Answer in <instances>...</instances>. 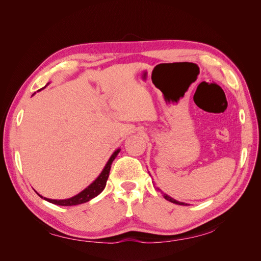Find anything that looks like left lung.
I'll return each instance as SVG.
<instances>
[{
	"mask_svg": "<svg viewBox=\"0 0 261 261\" xmlns=\"http://www.w3.org/2000/svg\"><path fill=\"white\" fill-rule=\"evenodd\" d=\"M163 197L167 200H169V201H171V202H173V203H176V204H181V206H183V204H185L184 202H179V201H177V200H175V199H173V198H171L170 196H168V195H165V194H163Z\"/></svg>",
	"mask_w": 261,
	"mask_h": 261,
	"instance_id": "obj_1",
	"label": "left lung"
}]
</instances>
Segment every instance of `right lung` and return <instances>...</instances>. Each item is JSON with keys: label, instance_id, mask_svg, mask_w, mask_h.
I'll return each mask as SVG.
<instances>
[{"label": "right lung", "instance_id": "add662e5", "mask_svg": "<svg viewBox=\"0 0 261 261\" xmlns=\"http://www.w3.org/2000/svg\"><path fill=\"white\" fill-rule=\"evenodd\" d=\"M118 152H120V149H117L116 151L111 155V158L109 159L103 171L101 172V174L97 177V179L94 180L93 183H91L86 189H84L82 193L72 197V198L64 199V200H55V199H49V198H44V199L46 201L51 202V203L59 204V206H76V204H81V203L87 202V201H89L90 199L94 198V197L98 196L105 189L108 177H109L110 170H111V164H112L113 160L116 158V155L118 154ZM39 196H40L41 198H43L41 195H39Z\"/></svg>", "mask_w": 261, "mask_h": 261}]
</instances>
